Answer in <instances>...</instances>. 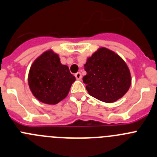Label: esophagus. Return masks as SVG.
<instances>
[{
  "label": "esophagus",
  "instance_id": "1",
  "mask_svg": "<svg viewBox=\"0 0 157 157\" xmlns=\"http://www.w3.org/2000/svg\"><path fill=\"white\" fill-rule=\"evenodd\" d=\"M75 77L77 79V80H80L82 77V75H81V73H80V72H77V74H75Z\"/></svg>",
  "mask_w": 157,
  "mask_h": 157
}]
</instances>
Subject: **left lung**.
<instances>
[{
	"label": "left lung",
	"mask_w": 157,
	"mask_h": 157,
	"mask_svg": "<svg viewBox=\"0 0 157 157\" xmlns=\"http://www.w3.org/2000/svg\"><path fill=\"white\" fill-rule=\"evenodd\" d=\"M83 77L90 96L106 103H113L126 94L132 83L126 63L114 51L99 48L84 64Z\"/></svg>",
	"instance_id": "obj_1"
}]
</instances>
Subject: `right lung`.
<instances>
[{"label":"right lung","mask_w":157,"mask_h":157,"mask_svg":"<svg viewBox=\"0 0 157 157\" xmlns=\"http://www.w3.org/2000/svg\"><path fill=\"white\" fill-rule=\"evenodd\" d=\"M76 80L69 67L63 65L52 49L45 51L32 63L28 76L29 89L34 97L46 105H56L68 95Z\"/></svg>","instance_id":"1"}]
</instances>
